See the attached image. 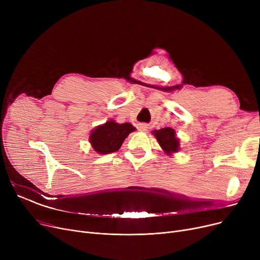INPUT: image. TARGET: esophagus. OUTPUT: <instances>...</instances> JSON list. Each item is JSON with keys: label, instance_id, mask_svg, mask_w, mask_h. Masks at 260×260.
<instances>
[{"label": "esophagus", "instance_id": "1", "mask_svg": "<svg viewBox=\"0 0 260 260\" xmlns=\"http://www.w3.org/2000/svg\"><path fill=\"white\" fill-rule=\"evenodd\" d=\"M139 131L141 132H146L147 131V126L145 124H140L139 125Z\"/></svg>", "mask_w": 260, "mask_h": 260}]
</instances>
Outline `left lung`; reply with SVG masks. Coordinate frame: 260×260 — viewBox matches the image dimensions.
<instances>
[{
    "instance_id": "left-lung-1",
    "label": "left lung",
    "mask_w": 260,
    "mask_h": 260,
    "mask_svg": "<svg viewBox=\"0 0 260 260\" xmlns=\"http://www.w3.org/2000/svg\"><path fill=\"white\" fill-rule=\"evenodd\" d=\"M152 134L155 136L162 151L168 156H173V154L178 153L180 151V141L173 128L165 127L155 129L152 132Z\"/></svg>"
}]
</instances>
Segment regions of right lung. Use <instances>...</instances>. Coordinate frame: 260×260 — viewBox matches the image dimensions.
Segmentation results:
<instances>
[{"mask_svg": "<svg viewBox=\"0 0 260 260\" xmlns=\"http://www.w3.org/2000/svg\"><path fill=\"white\" fill-rule=\"evenodd\" d=\"M136 131L131 123H117L111 119L94 127L89 135V143L95 153L100 155L117 152L127 136Z\"/></svg>", "mask_w": 260, "mask_h": 260, "instance_id": "add662e5", "label": "right lung"}]
</instances>
